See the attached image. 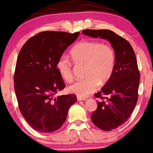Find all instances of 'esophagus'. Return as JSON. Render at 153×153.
<instances>
[{"label":"esophagus","mask_w":153,"mask_h":153,"mask_svg":"<svg viewBox=\"0 0 153 153\" xmlns=\"http://www.w3.org/2000/svg\"><path fill=\"white\" fill-rule=\"evenodd\" d=\"M77 100H78V101H81V100H83V101H85V100H86L85 98H82V97H80V96L77 97Z\"/></svg>","instance_id":"obj_1"}]
</instances>
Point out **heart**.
I'll use <instances>...</instances> for the list:
<instances>
[{"label":"heart","instance_id":"heart-1","mask_svg":"<svg viewBox=\"0 0 153 153\" xmlns=\"http://www.w3.org/2000/svg\"><path fill=\"white\" fill-rule=\"evenodd\" d=\"M73 61L85 65L84 79L71 83L68 88L71 93L86 97L106 83L111 78L115 66V53L109 44L94 40H85L76 44L71 51ZM56 69L65 81L73 78L72 63L64 56L58 59Z\"/></svg>","mask_w":153,"mask_h":153}]
</instances>
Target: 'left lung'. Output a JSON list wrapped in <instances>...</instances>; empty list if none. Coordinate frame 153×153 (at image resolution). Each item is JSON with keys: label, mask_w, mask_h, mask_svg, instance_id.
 <instances>
[{"label": "left lung", "mask_w": 153, "mask_h": 153, "mask_svg": "<svg viewBox=\"0 0 153 153\" xmlns=\"http://www.w3.org/2000/svg\"><path fill=\"white\" fill-rule=\"evenodd\" d=\"M82 33L108 40L114 50L113 73L101 91L94 95L100 101L91 115V120L97 127L111 131L128 120L137 103L140 73L136 55L129 42L111 30H85Z\"/></svg>", "instance_id": "obj_1"}]
</instances>
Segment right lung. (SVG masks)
Returning a JSON list of instances; mask_svg holds the SVG:
<instances>
[{
	"label": "right lung",
	"mask_w": 153,
	"mask_h": 153,
	"mask_svg": "<svg viewBox=\"0 0 153 153\" xmlns=\"http://www.w3.org/2000/svg\"><path fill=\"white\" fill-rule=\"evenodd\" d=\"M73 34L46 31L25 42L17 57L14 82L20 111L34 130L51 133L62 126L76 95L55 96L65 87L56 69L58 59L78 37Z\"/></svg>",
	"instance_id": "add662e5"
}]
</instances>
